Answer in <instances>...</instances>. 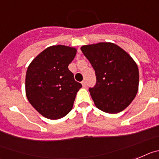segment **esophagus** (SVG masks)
<instances>
[{"instance_id": "1", "label": "esophagus", "mask_w": 159, "mask_h": 159, "mask_svg": "<svg viewBox=\"0 0 159 159\" xmlns=\"http://www.w3.org/2000/svg\"><path fill=\"white\" fill-rule=\"evenodd\" d=\"M81 85H82V86H83V87L85 88V86H86V83H85V81H81Z\"/></svg>"}]
</instances>
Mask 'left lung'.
I'll return each mask as SVG.
<instances>
[{
    "mask_svg": "<svg viewBox=\"0 0 159 159\" xmlns=\"http://www.w3.org/2000/svg\"><path fill=\"white\" fill-rule=\"evenodd\" d=\"M81 50L95 70L96 85L89 90L97 108L108 114L125 110L139 91V72L134 60L112 42L82 45Z\"/></svg>",
    "mask_w": 159,
    "mask_h": 159,
    "instance_id": "obj_1",
    "label": "left lung"
}]
</instances>
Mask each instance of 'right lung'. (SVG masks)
<instances>
[{
    "label": "right lung",
    "mask_w": 159,
    "mask_h": 159,
    "mask_svg": "<svg viewBox=\"0 0 159 159\" xmlns=\"http://www.w3.org/2000/svg\"><path fill=\"white\" fill-rule=\"evenodd\" d=\"M77 49L52 45L29 65L25 76V94L40 114L51 120L60 119L70 112L81 84L74 80L68 66Z\"/></svg>",
    "instance_id": "add662e5"
}]
</instances>
